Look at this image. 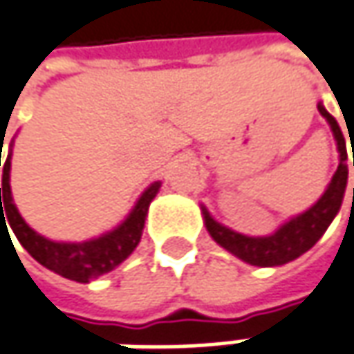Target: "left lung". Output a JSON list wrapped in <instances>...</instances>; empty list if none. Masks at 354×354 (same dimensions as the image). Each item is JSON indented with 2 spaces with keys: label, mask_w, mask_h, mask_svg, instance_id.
<instances>
[{
  "label": "left lung",
  "mask_w": 354,
  "mask_h": 354,
  "mask_svg": "<svg viewBox=\"0 0 354 354\" xmlns=\"http://www.w3.org/2000/svg\"><path fill=\"white\" fill-rule=\"evenodd\" d=\"M319 112L326 118V122L333 128V134H335V140H337V148L341 152V162H339V168H337L335 176L330 180L328 188L324 190L321 200L313 208H308L304 214L286 222L272 236H262V239L244 236V234H239V232L222 226L208 214L206 208H202L204 222H206V228H208L210 236L216 240L222 248H226L228 252H232L234 257H239L248 264H254V266H281V264H286L290 260L299 259L308 248H313L317 244V240L324 234V230L328 228V224L337 216V212H339V208L343 204L346 178H348L344 136L341 132V128H339V124H337V120L322 108V104H319Z\"/></svg>",
  "instance_id": "left-lung-1"
}]
</instances>
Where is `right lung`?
<instances>
[{"instance_id":"1","label":"right lung","mask_w":354,"mask_h":354,"mask_svg":"<svg viewBox=\"0 0 354 354\" xmlns=\"http://www.w3.org/2000/svg\"><path fill=\"white\" fill-rule=\"evenodd\" d=\"M10 168L11 154H8L6 162H3V174H1L0 228L1 224H3V230L8 228V223L5 222V218H8L15 239L19 240V244L32 254L33 259L39 264H44L46 268L75 282L94 281L97 277L110 272L112 268H115L120 262H124L134 252V248L142 239V228H144V220L148 214V206L160 188V182L152 184L138 200L136 208L126 218V222H122L112 232H108L100 239L90 240V242L66 244V242H53V240L39 236L35 230H32L26 224V220L19 216V212L13 204V198H11ZM3 209L6 210V215L3 214ZM8 234H10V230H8Z\"/></svg>"}]
</instances>
